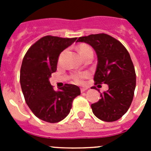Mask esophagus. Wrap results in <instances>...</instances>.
I'll list each match as a JSON object with an SVG mask.
<instances>
[{"instance_id":"1","label":"esophagus","mask_w":151,"mask_h":151,"mask_svg":"<svg viewBox=\"0 0 151 151\" xmlns=\"http://www.w3.org/2000/svg\"><path fill=\"white\" fill-rule=\"evenodd\" d=\"M87 89H88V88H80V90H81V92H84L87 90Z\"/></svg>"}]
</instances>
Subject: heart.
Instances as JSON below:
<instances>
[{"mask_svg":"<svg viewBox=\"0 0 151 151\" xmlns=\"http://www.w3.org/2000/svg\"><path fill=\"white\" fill-rule=\"evenodd\" d=\"M78 54L81 57L85 59L89 56H93V50L90 46L87 45H81L77 49ZM88 76V73H76L73 76V81L76 83H81L82 82L83 78H86Z\"/></svg>","mask_w":151,"mask_h":151,"instance_id":"b5f03b06","label":"heart"}]
</instances>
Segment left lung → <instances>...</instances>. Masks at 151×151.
<instances>
[{
  "label": "left lung",
  "instance_id": "8db88e82",
  "mask_svg": "<svg viewBox=\"0 0 151 151\" xmlns=\"http://www.w3.org/2000/svg\"><path fill=\"white\" fill-rule=\"evenodd\" d=\"M77 42L94 49L97 65L94 81L109 86L101 99L91 104L93 113L105 122L118 120L129 110L135 89L136 74L129 53L120 41L104 33L80 37Z\"/></svg>",
  "mask_w": 151,
  "mask_h": 151
}]
</instances>
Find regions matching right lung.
<instances>
[{"instance_id":"1","label":"right lung","mask_w":151,"mask_h":151,"mask_svg":"<svg viewBox=\"0 0 151 151\" xmlns=\"http://www.w3.org/2000/svg\"><path fill=\"white\" fill-rule=\"evenodd\" d=\"M77 38L47 35L29 47L22 60L20 85L25 101L33 113L45 122L55 123L66 118L76 97L81 94L78 86L66 84L56 91L49 78L57 70L61 52Z\"/></svg>"}]
</instances>
